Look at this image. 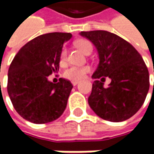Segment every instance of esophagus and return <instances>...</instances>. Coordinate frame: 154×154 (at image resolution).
Segmentation results:
<instances>
[{
    "label": "esophagus",
    "instance_id": "1",
    "mask_svg": "<svg viewBox=\"0 0 154 154\" xmlns=\"http://www.w3.org/2000/svg\"><path fill=\"white\" fill-rule=\"evenodd\" d=\"M78 83H79V81H78V80H73V81H72V84H73V86H76Z\"/></svg>",
    "mask_w": 154,
    "mask_h": 154
}]
</instances>
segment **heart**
I'll list each match as a JSON object with an SVG mask.
<instances>
[{"label": "heart", "mask_w": 154, "mask_h": 154, "mask_svg": "<svg viewBox=\"0 0 154 154\" xmlns=\"http://www.w3.org/2000/svg\"><path fill=\"white\" fill-rule=\"evenodd\" d=\"M74 45L80 51H81L85 54L87 51H92V44L86 39H79L74 43ZM66 56H67V51L65 48H63L61 51V54H60L61 63H63L66 61ZM89 71H90V67H88V66H81V67L73 66V67L68 68L64 72V76L69 80H82Z\"/></svg>", "instance_id": "obj_1"}]
</instances>
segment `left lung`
<instances>
[{
    "label": "left lung",
    "mask_w": 154,
    "mask_h": 154,
    "mask_svg": "<svg viewBox=\"0 0 154 154\" xmlns=\"http://www.w3.org/2000/svg\"><path fill=\"white\" fill-rule=\"evenodd\" d=\"M96 47L99 63L92 74L88 103L99 117L122 122L133 116L145 101L149 90V73L141 56L128 42L106 31L81 32ZM154 72V69H153ZM112 80L107 88L103 80Z\"/></svg>",
    "instance_id": "8db88e82"
}]
</instances>
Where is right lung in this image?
<instances>
[{"instance_id": "right-lung-1", "label": "right lung", "mask_w": 154, "mask_h": 154, "mask_svg": "<svg viewBox=\"0 0 154 154\" xmlns=\"http://www.w3.org/2000/svg\"><path fill=\"white\" fill-rule=\"evenodd\" d=\"M71 33L40 35L25 45L11 63L8 74V92L15 110L27 121L43 124L56 120L66 109L73 85L60 78L48 76L59 70L60 54Z\"/></svg>"}]
</instances>
